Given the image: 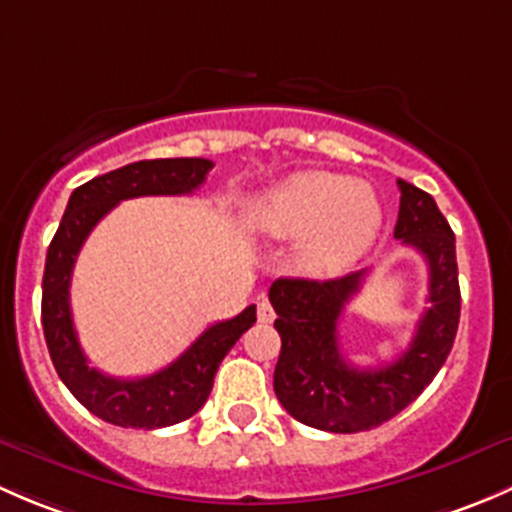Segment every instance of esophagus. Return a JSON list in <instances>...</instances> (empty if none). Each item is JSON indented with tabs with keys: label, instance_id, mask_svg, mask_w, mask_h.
Masks as SVG:
<instances>
[{
	"label": "esophagus",
	"instance_id": "esophagus-1",
	"mask_svg": "<svg viewBox=\"0 0 512 512\" xmlns=\"http://www.w3.org/2000/svg\"><path fill=\"white\" fill-rule=\"evenodd\" d=\"M256 315L258 323H273V320H276V310H273V305L268 303V300H261V303H258Z\"/></svg>",
	"mask_w": 512,
	"mask_h": 512
}]
</instances>
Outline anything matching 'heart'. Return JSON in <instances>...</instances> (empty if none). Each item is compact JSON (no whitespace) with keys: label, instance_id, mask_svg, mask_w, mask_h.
Segmentation results:
<instances>
[{"label":"heart","instance_id":"b5f03b06","mask_svg":"<svg viewBox=\"0 0 512 512\" xmlns=\"http://www.w3.org/2000/svg\"><path fill=\"white\" fill-rule=\"evenodd\" d=\"M251 224L271 239H298V263L315 278L352 268L382 226V207L367 182L323 170L295 172L268 189Z\"/></svg>","mask_w":512,"mask_h":512}]
</instances>
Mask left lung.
Instances as JSON below:
<instances>
[{
	"label": "left lung",
	"mask_w": 512,
	"mask_h": 512,
	"mask_svg": "<svg viewBox=\"0 0 512 512\" xmlns=\"http://www.w3.org/2000/svg\"><path fill=\"white\" fill-rule=\"evenodd\" d=\"M397 184L402 199L394 239L424 256L431 303L397 360L360 370L340 352L337 320L367 271L333 281L278 278L268 291L281 335L273 389L283 409L313 429L357 434L389 421L429 387L456 340L461 318L456 236L431 194L404 179Z\"/></svg>",
	"instance_id": "left-lung-1"
}]
</instances>
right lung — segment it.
<instances>
[{"mask_svg":"<svg viewBox=\"0 0 512 512\" xmlns=\"http://www.w3.org/2000/svg\"><path fill=\"white\" fill-rule=\"evenodd\" d=\"M214 167L202 157L140 160L73 189L59 231L46 254L41 325L61 382L98 419L125 429H162L197 414L207 402L226 352L256 323V305L204 330L165 370L138 379L108 377L88 365L71 318V273L78 251L105 214L123 199L192 194Z\"/></svg>","mask_w":512,"mask_h":512,"instance_id":"right-lung-1","label":"right lung"}]
</instances>
